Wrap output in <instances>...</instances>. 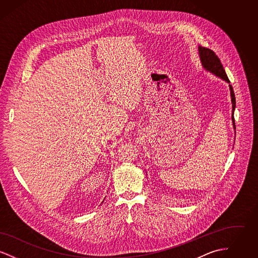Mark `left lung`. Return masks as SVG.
<instances>
[{"label": "left lung", "instance_id": "left-lung-1", "mask_svg": "<svg viewBox=\"0 0 258 258\" xmlns=\"http://www.w3.org/2000/svg\"><path fill=\"white\" fill-rule=\"evenodd\" d=\"M198 51H199V56H200V60H201L203 68L210 73L221 77V79H223L227 83H230L227 75L225 74V71L221 64V60L216 55V53L213 50L201 47V46L198 47ZM229 89H230L231 100H232V121H233L234 128H236L235 127V120H234V109H235V105H236V99H235V95H234L233 88L231 85H229Z\"/></svg>", "mask_w": 258, "mask_h": 258}]
</instances>
